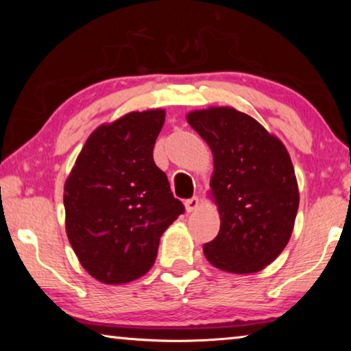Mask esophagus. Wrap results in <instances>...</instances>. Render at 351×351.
Masks as SVG:
<instances>
[{
    "instance_id": "esophagus-1",
    "label": "esophagus",
    "mask_w": 351,
    "mask_h": 351,
    "mask_svg": "<svg viewBox=\"0 0 351 351\" xmlns=\"http://www.w3.org/2000/svg\"><path fill=\"white\" fill-rule=\"evenodd\" d=\"M199 204H201V201H199V198L198 197H193V198H190V199H187L186 203H184V206H186V210L190 213V212H195L199 207Z\"/></svg>"
}]
</instances>
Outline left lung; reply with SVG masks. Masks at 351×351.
Returning a JSON list of instances; mask_svg holds the SVG:
<instances>
[{
    "label": "left lung",
    "instance_id": "8db88e82",
    "mask_svg": "<svg viewBox=\"0 0 351 351\" xmlns=\"http://www.w3.org/2000/svg\"><path fill=\"white\" fill-rule=\"evenodd\" d=\"M209 145L213 171L207 197L219 213V232L203 251L212 266L254 274L271 265L293 234L299 186L283 142L232 106L187 112Z\"/></svg>",
    "mask_w": 351,
    "mask_h": 351
}]
</instances>
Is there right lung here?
<instances>
[{
	"mask_svg": "<svg viewBox=\"0 0 351 351\" xmlns=\"http://www.w3.org/2000/svg\"><path fill=\"white\" fill-rule=\"evenodd\" d=\"M165 110L132 111L90 134L64 181V228L88 274L106 285L147 274L184 212L153 161Z\"/></svg>",
	"mask_w": 351,
	"mask_h": 351,
	"instance_id": "1",
	"label": "right lung"
}]
</instances>
